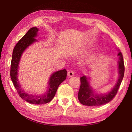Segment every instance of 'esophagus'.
I'll return each instance as SVG.
<instances>
[{
	"instance_id": "obj_1",
	"label": "esophagus",
	"mask_w": 132,
	"mask_h": 132,
	"mask_svg": "<svg viewBox=\"0 0 132 132\" xmlns=\"http://www.w3.org/2000/svg\"><path fill=\"white\" fill-rule=\"evenodd\" d=\"M74 75V73L73 71H68V76L69 77H73Z\"/></svg>"
}]
</instances>
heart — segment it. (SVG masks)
Masks as SVG:
<instances>
[{
	"label": "heart",
	"mask_w": 132,
	"mask_h": 132,
	"mask_svg": "<svg viewBox=\"0 0 132 132\" xmlns=\"http://www.w3.org/2000/svg\"><path fill=\"white\" fill-rule=\"evenodd\" d=\"M90 46L88 45H84L78 47L75 51V53L79 55H82L85 54L90 49ZM96 57V53L94 52L88 54L86 57L85 61L86 63H90Z\"/></svg>",
	"instance_id": "obj_1"
}]
</instances>
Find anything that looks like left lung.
Masks as SVG:
<instances>
[{
    "instance_id": "left-lung-1",
    "label": "left lung",
    "mask_w": 132,
    "mask_h": 132,
    "mask_svg": "<svg viewBox=\"0 0 132 132\" xmlns=\"http://www.w3.org/2000/svg\"><path fill=\"white\" fill-rule=\"evenodd\" d=\"M117 49L119 52L117 54L119 57V59L117 62L118 78L116 83L108 93H98L93 87H92L90 77L83 75L80 78V87L78 95L79 101L83 105L96 106L105 105L112 100L116 95L117 94L125 73V65H124L123 55L119 50L118 48Z\"/></svg>"
}]
</instances>
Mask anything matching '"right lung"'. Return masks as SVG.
<instances>
[{"label": "right lung", "mask_w": 132, "mask_h": 132, "mask_svg": "<svg viewBox=\"0 0 132 132\" xmlns=\"http://www.w3.org/2000/svg\"><path fill=\"white\" fill-rule=\"evenodd\" d=\"M38 31V28L36 27L31 28L15 46L12 55L10 77L16 90L21 98L32 104L42 105L50 102L53 99L58 86L66 79L67 70L63 69L52 74L48 81L47 89L43 94H31L21 88L18 79L19 63L23 52L31 45L38 41L35 38L37 37Z\"/></svg>", "instance_id": "1"}]
</instances>
